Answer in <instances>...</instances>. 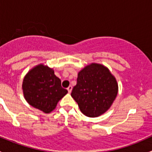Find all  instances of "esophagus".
I'll return each mask as SVG.
<instances>
[{"instance_id":"34e87169","label":"esophagus","mask_w":152,"mask_h":152,"mask_svg":"<svg viewBox=\"0 0 152 152\" xmlns=\"http://www.w3.org/2000/svg\"><path fill=\"white\" fill-rule=\"evenodd\" d=\"M72 88H73V87H72V86H69V87H67V91H68V93H71Z\"/></svg>"}]
</instances>
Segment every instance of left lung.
Listing matches in <instances>:
<instances>
[{
    "mask_svg": "<svg viewBox=\"0 0 152 152\" xmlns=\"http://www.w3.org/2000/svg\"><path fill=\"white\" fill-rule=\"evenodd\" d=\"M118 85L107 67L92 63L78 73L71 96L86 116H100L110 109L117 96Z\"/></svg>",
    "mask_w": 152,
    "mask_h": 152,
    "instance_id": "left-lung-1",
    "label": "left lung"
}]
</instances>
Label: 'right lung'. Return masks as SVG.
Segmentation results:
<instances>
[{
  "instance_id": "right-lung-1",
  "label": "right lung",
  "mask_w": 152,
  "mask_h": 152,
  "mask_svg": "<svg viewBox=\"0 0 152 152\" xmlns=\"http://www.w3.org/2000/svg\"><path fill=\"white\" fill-rule=\"evenodd\" d=\"M22 89L29 104L45 113L53 111L59 101L67 93L53 69L43 64L29 70L23 81Z\"/></svg>"
}]
</instances>
